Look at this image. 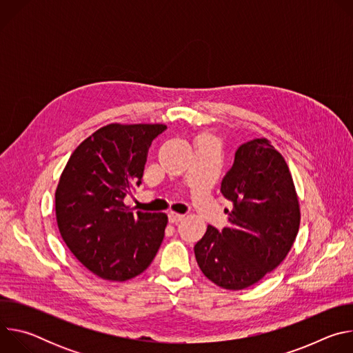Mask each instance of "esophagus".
I'll return each instance as SVG.
<instances>
[{"label":"esophagus","instance_id":"1","mask_svg":"<svg viewBox=\"0 0 353 353\" xmlns=\"http://www.w3.org/2000/svg\"><path fill=\"white\" fill-rule=\"evenodd\" d=\"M184 219V215L183 214H179V212H169V222L170 223H177L180 221Z\"/></svg>","mask_w":353,"mask_h":353}]
</instances>
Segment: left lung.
<instances>
[{"mask_svg": "<svg viewBox=\"0 0 353 353\" xmlns=\"http://www.w3.org/2000/svg\"><path fill=\"white\" fill-rule=\"evenodd\" d=\"M221 192L233 204L229 226L208 225L194 253L215 285L240 290L261 281L290 251L300 225V205L288 163L267 138L243 143Z\"/></svg>", "mask_w": 353, "mask_h": 353, "instance_id": "8db88e82", "label": "left lung"}]
</instances>
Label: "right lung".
Masks as SVG:
<instances>
[{
    "instance_id": "add662e5",
    "label": "right lung",
    "mask_w": 353,
    "mask_h": 353,
    "mask_svg": "<svg viewBox=\"0 0 353 353\" xmlns=\"http://www.w3.org/2000/svg\"><path fill=\"white\" fill-rule=\"evenodd\" d=\"M165 130V124H108L77 146L61 173L59 230L77 260L99 278L123 282L139 275L163 241L168 215L132 214L124 196L141 184L149 146Z\"/></svg>"
}]
</instances>
